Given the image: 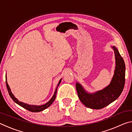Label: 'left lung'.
Segmentation results:
<instances>
[{"instance_id":"1","label":"left lung","mask_w":132,"mask_h":132,"mask_svg":"<svg viewBox=\"0 0 132 132\" xmlns=\"http://www.w3.org/2000/svg\"><path fill=\"white\" fill-rule=\"evenodd\" d=\"M116 67L115 74L110 84L101 91L89 94L78 82L76 85L78 96L85 106L91 109H100L108 105L119 97L123 90L125 82V64L119 51L115 46Z\"/></svg>"}]
</instances>
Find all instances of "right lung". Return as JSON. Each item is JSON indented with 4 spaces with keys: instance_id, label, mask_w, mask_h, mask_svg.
Returning <instances> with one entry per match:
<instances>
[{
    "instance_id": "obj_1",
    "label": "right lung",
    "mask_w": 132,
    "mask_h": 132,
    "mask_svg": "<svg viewBox=\"0 0 132 132\" xmlns=\"http://www.w3.org/2000/svg\"><path fill=\"white\" fill-rule=\"evenodd\" d=\"M61 80L62 79L60 80V81L59 82V83L57 84V86L56 88V90L54 93V94H53L52 98H51L50 100V101L48 102L47 103H46L44 105H39V106H37V105H28V104H27L24 103V102H22L19 101V100H17L15 97H14V95H13V94L11 92V90H10V88L9 87V85L7 84V79H6V87H7V91L9 92V95L10 96V97L12 98V100L14 101L15 103H17L18 105H19L20 106H21L23 107V108L26 109L27 110H28L29 111H31V112H40V111H42L44 110V109H45L46 108H48L49 106H50L51 104L53 103V102L54 101V100H55V98H56V93H57V88L58 87V86H59V85L60 84L61 82Z\"/></svg>"
}]
</instances>
